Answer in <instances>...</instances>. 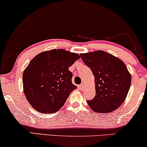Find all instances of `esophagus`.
<instances>
[{
    "label": "esophagus",
    "mask_w": 147,
    "mask_h": 147,
    "mask_svg": "<svg viewBox=\"0 0 147 147\" xmlns=\"http://www.w3.org/2000/svg\"><path fill=\"white\" fill-rule=\"evenodd\" d=\"M84 87H85V85H84V84H80V85L79 86V88H80V89L81 90H83Z\"/></svg>",
    "instance_id": "obj_1"
}]
</instances>
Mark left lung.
<instances>
[{"mask_svg":"<svg viewBox=\"0 0 147 147\" xmlns=\"http://www.w3.org/2000/svg\"><path fill=\"white\" fill-rule=\"evenodd\" d=\"M84 63L95 78L96 96L87 102L96 112L109 113L125 100L131 84V75L124 62L103 51L81 53Z\"/></svg>","mask_w":147,"mask_h":147,"instance_id":"1","label":"left lung"}]
</instances>
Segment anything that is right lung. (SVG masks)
Masks as SVG:
<instances>
[{
  "instance_id": "obj_1",
  "label": "right lung",
  "mask_w": 147,
  "mask_h": 147,
  "mask_svg": "<svg viewBox=\"0 0 147 147\" xmlns=\"http://www.w3.org/2000/svg\"><path fill=\"white\" fill-rule=\"evenodd\" d=\"M80 57L65 49H51L38 54L23 74V90L32 107L43 114L58 111L77 88L68 68Z\"/></svg>"
}]
</instances>
